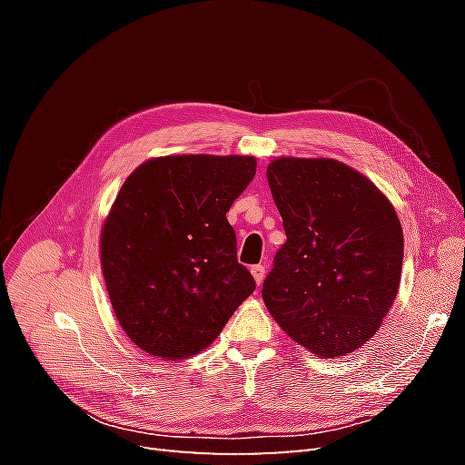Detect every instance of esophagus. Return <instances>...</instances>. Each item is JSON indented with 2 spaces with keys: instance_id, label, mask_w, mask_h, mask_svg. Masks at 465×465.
I'll return each instance as SVG.
<instances>
[{
  "instance_id": "esophagus-1",
  "label": "esophagus",
  "mask_w": 465,
  "mask_h": 465,
  "mask_svg": "<svg viewBox=\"0 0 465 465\" xmlns=\"http://www.w3.org/2000/svg\"><path fill=\"white\" fill-rule=\"evenodd\" d=\"M250 272H252V275H254L256 283L262 285V281H263V277H265V267H263V265H254Z\"/></svg>"
}]
</instances>
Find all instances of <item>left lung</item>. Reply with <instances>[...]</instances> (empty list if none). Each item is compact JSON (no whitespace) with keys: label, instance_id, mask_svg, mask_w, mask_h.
<instances>
[{"label":"left lung","instance_id":"1","mask_svg":"<svg viewBox=\"0 0 465 465\" xmlns=\"http://www.w3.org/2000/svg\"><path fill=\"white\" fill-rule=\"evenodd\" d=\"M287 242L262 299L281 328L323 359L367 343L396 301L403 231L372 182L340 161L279 157L267 166Z\"/></svg>","mask_w":465,"mask_h":465}]
</instances>
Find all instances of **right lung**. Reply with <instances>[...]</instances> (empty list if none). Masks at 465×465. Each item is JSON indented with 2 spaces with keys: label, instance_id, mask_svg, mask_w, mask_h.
<instances>
[{
  "label": "right lung",
  "instance_id": "add662e5",
  "mask_svg": "<svg viewBox=\"0 0 465 465\" xmlns=\"http://www.w3.org/2000/svg\"><path fill=\"white\" fill-rule=\"evenodd\" d=\"M254 174L244 154H171L124 182L103 224L101 265L122 330L145 353H200L254 292L227 221Z\"/></svg>",
  "mask_w": 465,
  "mask_h": 465
}]
</instances>
